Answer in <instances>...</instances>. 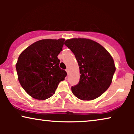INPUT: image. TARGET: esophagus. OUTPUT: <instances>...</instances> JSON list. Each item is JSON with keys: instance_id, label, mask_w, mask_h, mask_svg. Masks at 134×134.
Returning <instances> with one entry per match:
<instances>
[{"instance_id": "1", "label": "esophagus", "mask_w": 134, "mask_h": 134, "mask_svg": "<svg viewBox=\"0 0 134 134\" xmlns=\"http://www.w3.org/2000/svg\"><path fill=\"white\" fill-rule=\"evenodd\" d=\"M66 72L68 73H68H69V69H66Z\"/></svg>"}]
</instances>
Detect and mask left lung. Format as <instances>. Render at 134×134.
<instances>
[{
	"label": "left lung",
	"instance_id": "8db88e82",
	"mask_svg": "<svg viewBox=\"0 0 134 134\" xmlns=\"http://www.w3.org/2000/svg\"><path fill=\"white\" fill-rule=\"evenodd\" d=\"M77 61L80 80L71 87L73 94L81 100L94 99L110 85L115 72V63L108 51L99 44L86 38H72L65 42Z\"/></svg>",
	"mask_w": 134,
	"mask_h": 134
}]
</instances>
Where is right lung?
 <instances>
[{"mask_svg": "<svg viewBox=\"0 0 134 134\" xmlns=\"http://www.w3.org/2000/svg\"><path fill=\"white\" fill-rule=\"evenodd\" d=\"M65 39L40 40L20 54L16 69L19 83L27 93L36 99H46L55 92L67 73L59 67L57 56Z\"/></svg>", "mask_w": 134, "mask_h": 134, "instance_id": "obj_1", "label": "right lung"}]
</instances>
